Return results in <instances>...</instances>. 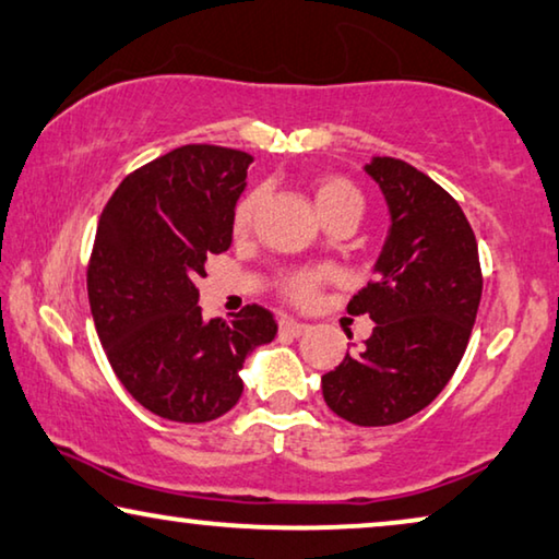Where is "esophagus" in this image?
I'll list each match as a JSON object with an SVG mask.
<instances>
[{
	"instance_id": "1",
	"label": "esophagus",
	"mask_w": 559,
	"mask_h": 559,
	"mask_svg": "<svg viewBox=\"0 0 559 559\" xmlns=\"http://www.w3.org/2000/svg\"><path fill=\"white\" fill-rule=\"evenodd\" d=\"M278 329H281V333H286V336H301V333L308 331L306 323L296 321V319H288V316H283V319L278 321Z\"/></svg>"
}]
</instances>
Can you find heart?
<instances>
[{
    "label": "heart",
    "instance_id": "heart-1",
    "mask_svg": "<svg viewBox=\"0 0 559 559\" xmlns=\"http://www.w3.org/2000/svg\"><path fill=\"white\" fill-rule=\"evenodd\" d=\"M313 195H316V205H319V213L323 215V221L326 223L336 218H346V215H352V218H361L364 213L361 190L356 188L352 180L341 178V175H326V178H321L316 182ZM258 203H261V188L248 190V193L238 198V203L233 205V215H230L233 230L246 233L251 228ZM321 281H323L321 271H298V273H290L288 278H283L281 290L288 301H294L298 306H308L316 298V294H319Z\"/></svg>",
    "mask_w": 559,
    "mask_h": 559
}]
</instances>
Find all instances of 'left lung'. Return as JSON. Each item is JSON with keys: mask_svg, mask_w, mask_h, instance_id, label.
Returning a JSON list of instances; mask_svg holds the SVG:
<instances>
[{"mask_svg": "<svg viewBox=\"0 0 559 559\" xmlns=\"http://www.w3.org/2000/svg\"><path fill=\"white\" fill-rule=\"evenodd\" d=\"M366 173L386 198L391 226L373 273L348 313L377 323L364 352L323 373L329 409L359 427H389L429 406L469 344L481 298L477 238L456 200L396 157Z\"/></svg>", "mask_w": 559, "mask_h": 559, "instance_id": "8db88e82", "label": "left lung"}]
</instances>
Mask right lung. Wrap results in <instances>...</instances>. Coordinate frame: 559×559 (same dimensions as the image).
Masks as SVG:
<instances>
[{
    "instance_id": "add662e5",
    "label": "right lung",
    "mask_w": 559,
    "mask_h": 559,
    "mask_svg": "<svg viewBox=\"0 0 559 559\" xmlns=\"http://www.w3.org/2000/svg\"><path fill=\"white\" fill-rule=\"evenodd\" d=\"M253 157L182 145L120 182L99 215L87 296L107 361L132 399L163 419L213 421L243 394L246 356L276 336L269 308L203 321L198 286L230 248L233 205Z\"/></svg>"
}]
</instances>
